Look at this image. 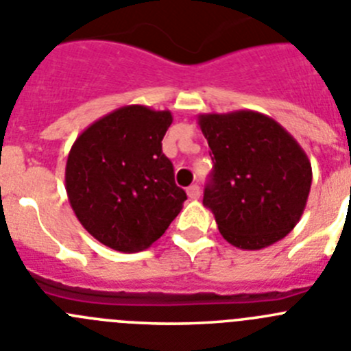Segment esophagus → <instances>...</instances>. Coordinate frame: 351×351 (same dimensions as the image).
<instances>
[{
	"instance_id": "obj_1",
	"label": "esophagus",
	"mask_w": 351,
	"mask_h": 351,
	"mask_svg": "<svg viewBox=\"0 0 351 351\" xmlns=\"http://www.w3.org/2000/svg\"><path fill=\"white\" fill-rule=\"evenodd\" d=\"M186 195L191 199H199L201 197V189H199L197 183H194V185H191L189 189H186Z\"/></svg>"
}]
</instances>
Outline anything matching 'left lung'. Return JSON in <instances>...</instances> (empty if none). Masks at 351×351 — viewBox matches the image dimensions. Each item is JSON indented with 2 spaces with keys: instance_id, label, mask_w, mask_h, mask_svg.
Instances as JSON below:
<instances>
[{
  "instance_id": "obj_1",
  "label": "left lung",
  "mask_w": 351,
  "mask_h": 351,
  "mask_svg": "<svg viewBox=\"0 0 351 351\" xmlns=\"http://www.w3.org/2000/svg\"><path fill=\"white\" fill-rule=\"evenodd\" d=\"M213 171L202 204L239 250L256 251L286 237L300 221L312 165L277 121L254 110L201 114Z\"/></svg>"
}]
</instances>
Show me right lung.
I'll use <instances>...</instances> for the list:
<instances>
[{
    "label": "right lung",
    "mask_w": 351,
    "mask_h": 351,
    "mask_svg": "<svg viewBox=\"0 0 351 351\" xmlns=\"http://www.w3.org/2000/svg\"><path fill=\"white\" fill-rule=\"evenodd\" d=\"M171 123L169 110L121 107L90 124L69 152L72 211L110 250H147L182 211L186 194L160 143Z\"/></svg>",
    "instance_id": "right-lung-1"
}]
</instances>
